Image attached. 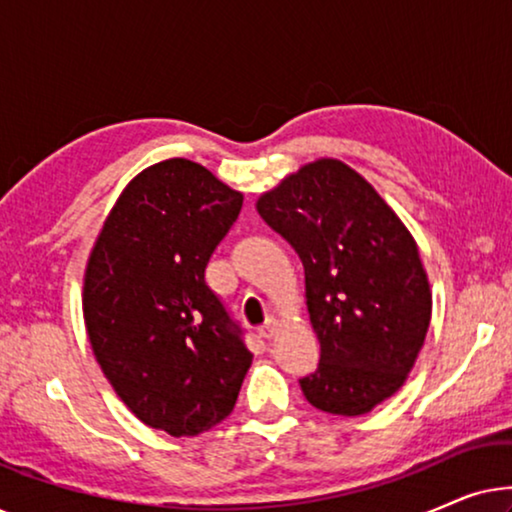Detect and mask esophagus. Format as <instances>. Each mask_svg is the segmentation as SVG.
I'll return each instance as SVG.
<instances>
[{
  "mask_svg": "<svg viewBox=\"0 0 512 512\" xmlns=\"http://www.w3.org/2000/svg\"><path fill=\"white\" fill-rule=\"evenodd\" d=\"M275 333H277V321L275 319H268L261 328H258V335H261V338H265V340L275 338Z\"/></svg>",
  "mask_w": 512,
  "mask_h": 512,
  "instance_id": "esophagus-1",
  "label": "esophagus"
}]
</instances>
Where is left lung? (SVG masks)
Returning <instances> with one entry per match:
<instances>
[{
	"label": "left lung",
	"instance_id": "8db88e82",
	"mask_svg": "<svg viewBox=\"0 0 512 512\" xmlns=\"http://www.w3.org/2000/svg\"><path fill=\"white\" fill-rule=\"evenodd\" d=\"M258 214L305 265L310 321L321 342L307 403L366 415L401 389L431 321L417 244L373 186L340 160H317L258 200Z\"/></svg>",
	"mask_w": 512,
	"mask_h": 512
}]
</instances>
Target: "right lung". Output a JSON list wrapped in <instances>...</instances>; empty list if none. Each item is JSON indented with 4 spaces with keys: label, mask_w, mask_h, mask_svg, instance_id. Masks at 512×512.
I'll return each mask as SVG.
<instances>
[{
    "label": "right lung",
    "mask_w": 512,
    "mask_h": 512,
    "mask_svg": "<svg viewBox=\"0 0 512 512\" xmlns=\"http://www.w3.org/2000/svg\"><path fill=\"white\" fill-rule=\"evenodd\" d=\"M242 193L186 158L137 174L104 221L83 284L102 373L151 429L198 436L235 408L254 354L205 282Z\"/></svg>",
    "instance_id": "obj_1"
}]
</instances>
